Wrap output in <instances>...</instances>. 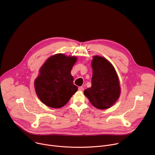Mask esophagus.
<instances>
[{
  "mask_svg": "<svg viewBox=\"0 0 155 155\" xmlns=\"http://www.w3.org/2000/svg\"><path fill=\"white\" fill-rule=\"evenodd\" d=\"M78 90L80 91H83L84 90V88L82 87V86H80V87H78Z\"/></svg>",
  "mask_w": 155,
  "mask_h": 155,
  "instance_id": "34e87169",
  "label": "esophagus"
}]
</instances>
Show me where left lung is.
<instances>
[{"label":"left lung","mask_w":155,"mask_h":155,"mask_svg":"<svg viewBox=\"0 0 155 155\" xmlns=\"http://www.w3.org/2000/svg\"><path fill=\"white\" fill-rule=\"evenodd\" d=\"M92 85L84 94L96 108L105 110L112 107L121 94L120 80L112 64L104 57L93 56Z\"/></svg>","instance_id":"left-lung-1"}]
</instances>
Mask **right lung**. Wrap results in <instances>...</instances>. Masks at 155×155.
Wrapping results in <instances>:
<instances>
[{
	"label": "right lung",
	"mask_w": 155,
	"mask_h": 155,
	"mask_svg": "<svg viewBox=\"0 0 155 155\" xmlns=\"http://www.w3.org/2000/svg\"><path fill=\"white\" fill-rule=\"evenodd\" d=\"M77 59L75 56L58 53L49 57L41 66L34 87L43 104L53 108H61L77 91L71 75Z\"/></svg>",
	"instance_id": "right-lung-1"
}]
</instances>
